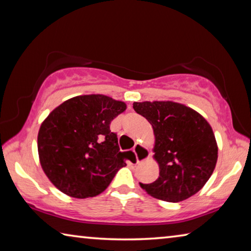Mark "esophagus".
I'll return each mask as SVG.
<instances>
[{
  "label": "esophagus",
  "instance_id": "34e87169",
  "mask_svg": "<svg viewBox=\"0 0 251 251\" xmlns=\"http://www.w3.org/2000/svg\"><path fill=\"white\" fill-rule=\"evenodd\" d=\"M133 151L136 156V163L137 164L143 163V161H145L146 159L150 158L151 156L150 151H148L145 146H143L142 144H136Z\"/></svg>",
  "mask_w": 251,
  "mask_h": 251
}]
</instances>
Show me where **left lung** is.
I'll return each instance as SVG.
<instances>
[{"label":"left lung","instance_id":"left-lung-1","mask_svg":"<svg viewBox=\"0 0 251 251\" xmlns=\"http://www.w3.org/2000/svg\"><path fill=\"white\" fill-rule=\"evenodd\" d=\"M136 113L154 130V159L159 176L139 184L151 197L178 202L198 193L214 173L218 158L215 134L205 117L172 100L134 101Z\"/></svg>","mask_w":251,"mask_h":251}]
</instances>
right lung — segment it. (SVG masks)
Returning <instances> with one entry per match:
<instances>
[{
	"label": "right lung",
	"mask_w": 251,
	"mask_h": 251,
	"mask_svg": "<svg viewBox=\"0 0 251 251\" xmlns=\"http://www.w3.org/2000/svg\"><path fill=\"white\" fill-rule=\"evenodd\" d=\"M126 104L101 94L75 96L49 114L37 135L42 169L50 181L70 197H95L116 173L135 157L121 152L110 122Z\"/></svg>",
	"instance_id": "add662e5"
}]
</instances>
